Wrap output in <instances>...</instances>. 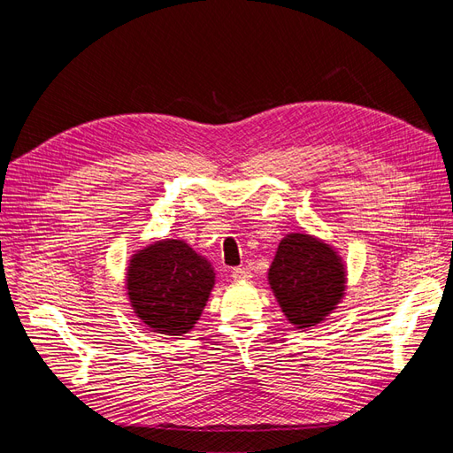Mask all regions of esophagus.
Masks as SVG:
<instances>
[{
    "instance_id": "1",
    "label": "esophagus",
    "mask_w": 453,
    "mask_h": 453,
    "mask_svg": "<svg viewBox=\"0 0 453 453\" xmlns=\"http://www.w3.org/2000/svg\"><path fill=\"white\" fill-rule=\"evenodd\" d=\"M250 278H251L250 268L238 266V268L232 270V280H234V281H245V280H250Z\"/></svg>"
}]
</instances>
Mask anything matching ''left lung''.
I'll use <instances>...</instances> for the list:
<instances>
[{
	"label": "left lung",
	"instance_id": "obj_1",
	"mask_svg": "<svg viewBox=\"0 0 453 453\" xmlns=\"http://www.w3.org/2000/svg\"><path fill=\"white\" fill-rule=\"evenodd\" d=\"M281 311L296 328L321 323L346 291V268L331 245L310 234H287L268 270Z\"/></svg>",
	"mask_w": 453,
	"mask_h": 453
}]
</instances>
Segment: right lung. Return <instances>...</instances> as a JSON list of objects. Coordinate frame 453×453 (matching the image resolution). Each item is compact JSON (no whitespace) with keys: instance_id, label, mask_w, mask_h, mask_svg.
Here are the masks:
<instances>
[{"instance_id":"1","label":"right lung","mask_w":453,"mask_h":453,"mask_svg":"<svg viewBox=\"0 0 453 453\" xmlns=\"http://www.w3.org/2000/svg\"><path fill=\"white\" fill-rule=\"evenodd\" d=\"M215 285L208 258L183 240H160L130 258L127 289L134 311L155 333L181 336L200 319Z\"/></svg>"}]
</instances>
